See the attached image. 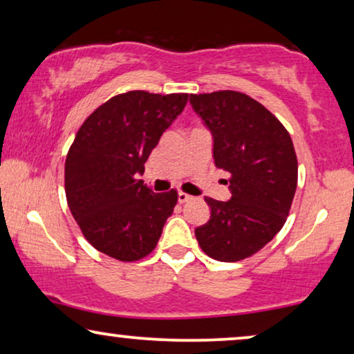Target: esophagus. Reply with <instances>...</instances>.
<instances>
[{
    "label": "esophagus",
    "instance_id": "obj_1",
    "mask_svg": "<svg viewBox=\"0 0 354 354\" xmlns=\"http://www.w3.org/2000/svg\"><path fill=\"white\" fill-rule=\"evenodd\" d=\"M190 200H192V196L188 195V193L178 192V203H187V201H190Z\"/></svg>",
    "mask_w": 354,
    "mask_h": 354
}]
</instances>
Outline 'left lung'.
<instances>
[{"mask_svg": "<svg viewBox=\"0 0 354 354\" xmlns=\"http://www.w3.org/2000/svg\"><path fill=\"white\" fill-rule=\"evenodd\" d=\"M214 138V164L229 174V201L205 198L211 217L196 227L201 250L235 263L269 243L287 221L298 183L293 142L282 122L251 96L234 90L190 95Z\"/></svg>", "mask_w": 354, "mask_h": 354, "instance_id": "1", "label": "left lung"}]
</instances>
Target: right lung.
<instances>
[{"mask_svg": "<svg viewBox=\"0 0 354 354\" xmlns=\"http://www.w3.org/2000/svg\"><path fill=\"white\" fill-rule=\"evenodd\" d=\"M187 101L188 93L127 91L96 108L77 132L66 158V198L101 253L132 263L156 248L178 195L153 193L137 176Z\"/></svg>", "mask_w": 354, "mask_h": 354, "instance_id": "add662e5", "label": "right lung"}]
</instances>
